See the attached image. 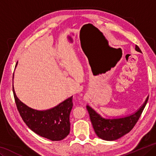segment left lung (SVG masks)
Returning <instances> with one entry per match:
<instances>
[{
  "label": "left lung",
  "instance_id": "1",
  "mask_svg": "<svg viewBox=\"0 0 156 156\" xmlns=\"http://www.w3.org/2000/svg\"><path fill=\"white\" fill-rule=\"evenodd\" d=\"M135 50L142 53L137 45L135 46ZM148 99L149 96L140 109L133 115L126 117L113 119H103L93 109H91L90 106H87L91 124L93 126L96 134L98 137L107 141L116 140L127 134L133 129L136 123L139 120Z\"/></svg>",
  "mask_w": 156,
  "mask_h": 156
}]
</instances>
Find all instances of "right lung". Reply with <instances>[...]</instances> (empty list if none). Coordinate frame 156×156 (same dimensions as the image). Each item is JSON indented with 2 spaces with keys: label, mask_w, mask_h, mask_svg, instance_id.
I'll return each instance as SVG.
<instances>
[{
  "label": "right lung",
  "mask_w": 156,
  "mask_h": 156,
  "mask_svg": "<svg viewBox=\"0 0 156 156\" xmlns=\"http://www.w3.org/2000/svg\"><path fill=\"white\" fill-rule=\"evenodd\" d=\"M12 90L17 110L30 129L41 137L52 141L62 140L69 135V115L73 106L72 96L51 110L37 111L23 104L16 97L13 86Z\"/></svg>",
  "instance_id": "add662e5"
}]
</instances>
